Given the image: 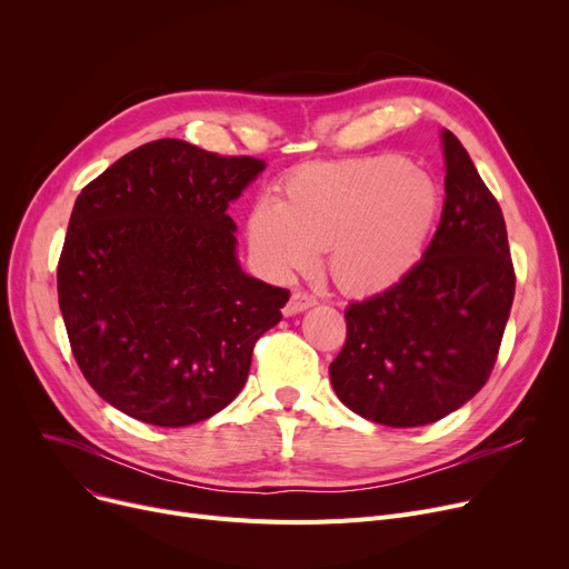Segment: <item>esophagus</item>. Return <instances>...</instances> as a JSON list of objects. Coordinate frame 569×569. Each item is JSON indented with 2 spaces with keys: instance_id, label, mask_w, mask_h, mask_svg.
I'll list each match as a JSON object with an SVG mask.
<instances>
[{
  "instance_id": "1",
  "label": "esophagus",
  "mask_w": 569,
  "mask_h": 569,
  "mask_svg": "<svg viewBox=\"0 0 569 569\" xmlns=\"http://www.w3.org/2000/svg\"><path fill=\"white\" fill-rule=\"evenodd\" d=\"M313 305H316V297H313V295H309V292H302V290H297V292H292V297H290V302L286 305L283 313H286V316H295V313H302V311L311 309Z\"/></svg>"
}]
</instances>
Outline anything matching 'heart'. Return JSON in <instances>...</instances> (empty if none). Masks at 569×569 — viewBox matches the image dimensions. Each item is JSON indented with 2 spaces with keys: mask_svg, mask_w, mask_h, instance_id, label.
Returning a JSON list of instances; mask_svg holds the SVG:
<instances>
[{
  "mask_svg": "<svg viewBox=\"0 0 569 569\" xmlns=\"http://www.w3.org/2000/svg\"><path fill=\"white\" fill-rule=\"evenodd\" d=\"M436 179L395 154L320 163L295 172L283 200H260L247 219L251 251L269 274L309 272L330 249V274L350 295L403 281L438 223Z\"/></svg>",
  "mask_w": 569,
  "mask_h": 569,
  "instance_id": "heart-1",
  "label": "heart"
}]
</instances>
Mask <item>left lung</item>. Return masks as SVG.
Returning <instances> with one entry per match:
<instances>
[{
  "mask_svg": "<svg viewBox=\"0 0 569 569\" xmlns=\"http://www.w3.org/2000/svg\"><path fill=\"white\" fill-rule=\"evenodd\" d=\"M445 204L422 260L397 286L346 309L330 365L337 397L365 420L425 427L482 390L515 300L500 204L452 131H442Z\"/></svg>",
  "mask_w": 569,
  "mask_h": 569,
  "instance_id": "8db88e82",
  "label": "left lung"
}]
</instances>
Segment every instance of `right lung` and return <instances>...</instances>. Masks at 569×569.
I'll return each mask as SVG.
<instances>
[{
  "mask_svg": "<svg viewBox=\"0 0 569 569\" xmlns=\"http://www.w3.org/2000/svg\"><path fill=\"white\" fill-rule=\"evenodd\" d=\"M264 170L163 138L76 198L59 309L97 395L154 427H189L242 390L256 341L290 292L242 272L228 204Z\"/></svg>",
  "mask_w": 569,
  "mask_h": 569,
  "instance_id": "1",
  "label": "right lung"
}]
</instances>
